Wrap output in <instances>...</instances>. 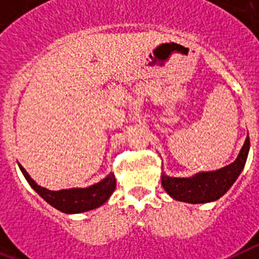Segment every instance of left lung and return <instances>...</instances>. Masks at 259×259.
Segmentation results:
<instances>
[{"mask_svg": "<svg viewBox=\"0 0 259 259\" xmlns=\"http://www.w3.org/2000/svg\"><path fill=\"white\" fill-rule=\"evenodd\" d=\"M250 140L246 137L237 159L218 171L200 172L192 178L162 175V187L171 197L188 203H205L218 200L236 182L248 158Z\"/></svg>", "mask_w": 259, "mask_h": 259, "instance_id": "left-lung-1", "label": "left lung"}]
</instances>
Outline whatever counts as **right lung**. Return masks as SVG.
<instances>
[{
	"instance_id": "1",
	"label": "right lung",
	"mask_w": 259,
	"mask_h": 259,
	"mask_svg": "<svg viewBox=\"0 0 259 259\" xmlns=\"http://www.w3.org/2000/svg\"><path fill=\"white\" fill-rule=\"evenodd\" d=\"M19 167L28 184L40 194L41 197L53 207H56L57 210L62 212H67V214H76V212H84L97 209L109 200L116 187L115 176H114V174H110L102 182L97 183L89 188L49 191V189L42 188V187L36 184L31 179V176L27 174V171L23 168L22 164H19Z\"/></svg>"
}]
</instances>
